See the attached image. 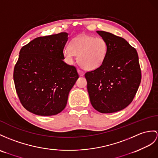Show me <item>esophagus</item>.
<instances>
[{"instance_id": "1", "label": "esophagus", "mask_w": 158, "mask_h": 158, "mask_svg": "<svg viewBox=\"0 0 158 158\" xmlns=\"http://www.w3.org/2000/svg\"><path fill=\"white\" fill-rule=\"evenodd\" d=\"M78 73H79V74H80V76H84V72H83L82 70H80V69H78Z\"/></svg>"}]
</instances>
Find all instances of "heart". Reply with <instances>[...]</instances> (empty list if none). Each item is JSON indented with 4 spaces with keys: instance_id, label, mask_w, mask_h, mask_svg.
<instances>
[{
    "instance_id": "obj_1",
    "label": "heart",
    "mask_w": 158,
    "mask_h": 158,
    "mask_svg": "<svg viewBox=\"0 0 158 158\" xmlns=\"http://www.w3.org/2000/svg\"><path fill=\"white\" fill-rule=\"evenodd\" d=\"M108 44L101 37L80 35L73 39L70 47L65 48L63 54L68 61L78 56L80 66L84 70H94L102 66L108 53Z\"/></svg>"
}]
</instances>
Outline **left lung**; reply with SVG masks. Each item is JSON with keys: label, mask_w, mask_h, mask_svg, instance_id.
Returning <instances> with one entry per match:
<instances>
[{"label": "left lung", "mask_w": 158, "mask_h": 158, "mask_svg": "<svg viewBox=\"0 0 158 158\" xmlns=\"http://www.w3.org/2000/svg\"><path fill=\"white\" fill-rule=\"evenodd\" d=\"M97 33L108 44L101 67L85 73L92 106L101 113L121 110L133 101L141 80L137 52L123 37L103 31Z\"/></svg>", "instance_id": "obj_1"}]
</instances>
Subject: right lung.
<instances>
[{
    "mask_svg": "<svg viewBox=\"0 0 158 158\" xmlns=\"http://www.w3.org/2000/svg\"><path fill=\"white\" fill-rule=\"evenodd\" d=\"M67 33L39 37L24 45L15 64L13 79L22 105L40 116L60 113L78 74L63 61Z\"/></svg>",
    "mask_w": 158,
    "mask_h": 158,
    "instance_id": "1",
    "label": "right lung"
}]
</instances>
